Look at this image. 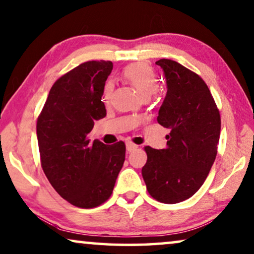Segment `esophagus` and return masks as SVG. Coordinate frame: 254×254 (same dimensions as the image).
Wrapping results in <instances>:
<instances>
[{
  "label": "esophagus",
  "mask_w": 254,
  "mask_h": 254,
  "mask_svg": "<svg viewBox=\"0 0 254 254\" xmlns=\"http://www.w3.org/2000/svg\"><path fill=\"white\" fill-rule=\"evenodd\" d=\"M126 149H127L128 152H131V151H134V150L137 149V145L133 144V143H130V142H128V143H126Z\"/></svg>",
  "instance_id": "1"
}]
</instances>
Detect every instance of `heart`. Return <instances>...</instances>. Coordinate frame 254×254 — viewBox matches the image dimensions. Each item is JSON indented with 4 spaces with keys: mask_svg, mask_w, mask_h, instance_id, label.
Listing matches in <instances>:
<instances>
[{
    "mask_svg": "<svg viewBox=\"0 0 254 254\" xmlns=\"http://www.w3.org/2000/svg\"><path fill=\"white\" fill-rule=\"evenodd\" d=\"M124 78L130 86L137 91L142 98H150L153 96L159 88V79L150 66L136 63L125 68ZM113 91V82L108 81L103 89V98L105 102L110 101Z\"/></svg>",
    "mask_w": 254,
    "mask_h": 254,
    "instance_id": "b5f03b06",
    "label": "heart"
}]
</instances>
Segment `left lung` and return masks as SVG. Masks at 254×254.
<instances>
[{
	"instance_id": "left-lung-1",
	"label": "left lung",
	"mask_w": 254,
	"mask_h": 254,
	"mask_svg": "<svg viewBox=\"0 0 254 254\" xmlns=\"http://www.w3.org/2000/svg\"><path fill=\"white\" fill-rule=\"evenodd\" d=\"M156 64L167 86L157 121L171 131L165 149L144 148L148 160L142 176L154 199L176 204L196 193L206 180L216 157L221 119L199 75L171 60Z\"/></svg>"
}]
</instances>
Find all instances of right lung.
I'll use <instances>...</instances> for the list:
<instances>
[{"instance_id": "obj_1", "label": "right lung", "mask_w": 254, "mask_h": 254, "mask_svg": "<svg viewBox=\"0 0 254 254\" xmlns=\"http://www.w3.org/2000/svg\"><path fill=\"white\" fill-rule=\"evenodd\" d=\"M112 62H86L51 87L36 124L43 172L72 205L96 207L111 196L125 161L124 142L106 145L88 134L104 118L102 102Z\"/></svg>"}]
</instances>
